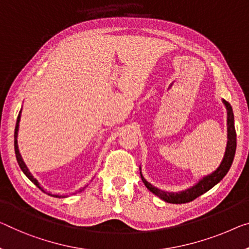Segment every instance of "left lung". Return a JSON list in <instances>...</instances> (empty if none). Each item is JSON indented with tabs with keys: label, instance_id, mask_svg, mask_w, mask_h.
I'll list each match as a JSON object with an SVG mask.
<instances>
[{
	"label": "left lung",
	"instance_id": "1",
	"mask_svg": "<svg viewBox=\"0 0 249 249\" xmlns=\"http://www.w3.org/2000/svg\"><path fill=\"white\" fill-rule=\"evenodd\" d=\"M224 104L226 105V108H227V123H228V142H227V148H226V153L224 157V160H222L221 164L219 168H218L213 173H211L210 176H207L203 178L201 181H199L198 184H196L195 187H192L188 190L177 192V194H172V192H164L159 190L158 188H155L151 183H148L147 181L144 179L142 174H141V178H142L143 183L145 184V187L150 190L152 194L158 196L159 198H161L166 202L170 203H185L190 202L196 198H198L199 196H201L210 190L211 188L214 187L220 180H222L227 172L231 169L232 164L233 158H235L236 153V146H237V135H236V129H235V123H233V113L231 105L228 102L224 101Z\"/></svg>",
	"mask_w": 249,
	"mask_h": 249
}]
</instances>
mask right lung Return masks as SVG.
Segmentation results:
<instances>
[{"label": "right lung", "instance_id": "add662e5", "mask_svg": "<svg viewBox=\"0 0 249 249\" xmlns=\"http://www.w3.org/2000/svg\"><path fill=\"white\" fill-rule=\"evenodd\" d=\"M20 117H21V110H20V113H18V120H17L16 129H14V150H16L17 161H18V165H20L21 170H22V171H23V173L25 174V176H27V177L29 178V179L31 180L32 182L36 185V187H39V188H40V185H39V183H38V181H36V180L35 179V178L32 177V174L30 173V171H29L28 168H27V165H25V163L23 162V160H22L20 152H18V140H17V137H18V123H20ZM40 189H41V188H40ZM81 190H83V189H81ZM81 190H80V191H81Z\"/></svg>", "mask_w": 249, "mask_h": 249}]
</instances>
